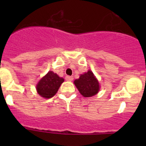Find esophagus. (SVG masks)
Masks as SVG:
<instances>
[{"mask_svg": "<svg viewBox=\"0 0 146 146\" xmlns=\"http://www.w3.org/2000/svg\"><path fill=\"white\" fill-rule=\"evenodd\" d=\"M65 79H66V80H67V81H72L74 78H73V77H72V76H66Z\"/></svg>", "mask_w": 146, "mask_h": 146, "instance_id": "1", "label": "esophagus"}]
</instances>
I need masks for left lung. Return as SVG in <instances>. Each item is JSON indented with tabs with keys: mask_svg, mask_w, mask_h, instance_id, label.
<instances>
[{
	"mask_svg": "<svg viewBox=\"0 0 146 146\" xmlns=\"http://www.w3.org/2000/svg\"><path fill=\"white\" fill-rule=\"evenodd\" d=\"M74 85L84 97H91L99 91V82L91 70L81 74L79 79L74 80Z\"/></svg>",
	"mask_w": 146,
	"mask_h": 146,
	"instance_id": "left-lung-1",
	"label": "left lung"
}]
</instances>
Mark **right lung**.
I'll return each mask as SVG.
<instances>
[{
  "instance_id": "add662e5",
  "label": "right lung",
  "mask_w": 146,
  "mask_h": 146,
  "mask_svg": "<svg viewBox=\"0 0 146 146\" xmlns=\"http://www.w3.org/2000/svg\"><path fill=\"white\" fill-rule=\"evenodd\" d=\"M64 80L52 71L40 80L36 86V90L40 96L46 99L52 97L58 91Z\"/></svg>"
}]
</instances>
